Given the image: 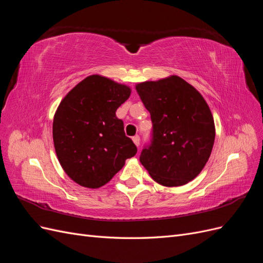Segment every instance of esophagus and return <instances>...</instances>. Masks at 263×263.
<instances>
[{
  "mask_svg": "<svg viewBox=\"0 0 263 263\" xmlns=\"http://www.w3.org/2000/svg\"><path fill=\"white\" fill-rule=\"evenodd\" d=\"M133 141L135 142V145L139 146V144H140V137H139V135H136V136H134V137H133Z\"/></svg>",
  "mask_w": 263,
  "mask_h": 263,
  "instance_id": "1",
  "label": "esophagus"
}]
</instances>
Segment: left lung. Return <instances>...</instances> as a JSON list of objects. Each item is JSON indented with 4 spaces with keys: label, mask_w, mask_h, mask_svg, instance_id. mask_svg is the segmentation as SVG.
Returning a JSON list of instances; mask_svg holds the SVG:
<instances>
[{
    "label": "left lung",
    "mask_w": 263,
    "mask_h": 263,
    "mask_svg": "<svg viewBox=\"0 0 263 263\" xmlns=\"http://www.w3.org/2000/svg\"><path fill=\"white\" fill-rule=\"evenodd\" d=\"M153 132L139 160L159 184L180 186L198 176L211 156L215 125L200 92L180 77L136 86Z\"/></svg>",
    "instance_id": "obj_1"
}]
</instances>
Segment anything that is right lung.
<instances>
[{
    "label": "right lung",
    "mask_w": 263,
    "mask_h": 263,
    "mask_svg": "<svg viewBox=\"0 0 263 263\" xmlns=\"http://www.w3.org/2000/svg\"><path fill=\"white\" fill-rule=\"evenodd\" d=\"M128 86L98 74L85 78L60 103L52 137L61 166L78 184L97 189L121 170L137 147L116 110L129 98Z\"/></svg>",
    "instance_id": "obj_1"
}]
</instances>
